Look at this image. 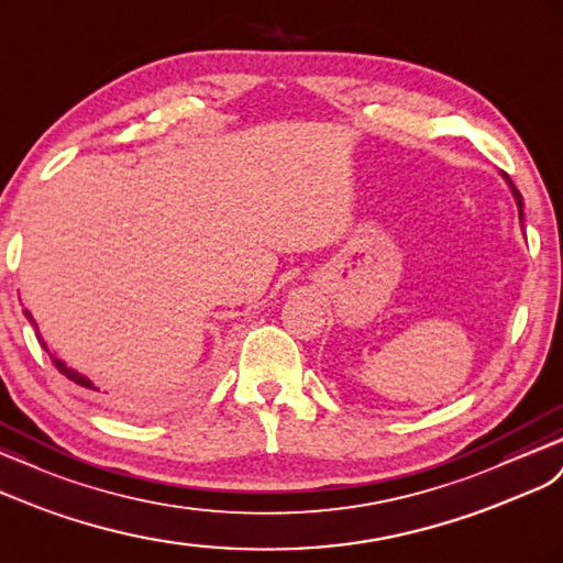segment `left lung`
I'll return each mask as SVG.
<instances>
[{
    "label": "left lung",
    "mask_w": 563,
    "mask_h": 563,
    "mask_svg": "<svg viewBox=\"0 0 563 563\" xmlns=\"http://www.w3.org/2000/svg\"><path fill=\"white\" fill-rule=\"evenodd\" d=\"M501 176H504V180H507V183L511 185V192H514V199H516V207H518V219H521V225H523V197H521V192H518V190H516V187H514V183H511V178L507 176V173H501Z\"/></svg>",
    "instance_id": "1"
}]
</instances>
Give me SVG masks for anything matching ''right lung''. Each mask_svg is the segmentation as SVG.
<instances>
[{
  "label": "right lung",
  "mask_w": 563,
  "mask_h": 563,
  "mask_svg": "<svg viewBox=\"0 0 563 563\" xmlns=\"http://www.w3.org/2000/svg\"><path fill=\"white\" fill-rule=\"evenodd\" d=\"M25 316H27V321H31L33 325H35V330H37V323H35V319H33V313L31 311H27L25 309ZM37 340H40V344H42V347H45L47 350V354H49V358H52V364L56 366V368H59V373H64V376L68 378V380H74L76 385H82V387H88V390H97V387L92 385V380L88 378V376H85V373H80V371H76V368H70V366H66V362H62V358L59 356H56L49 347H47V342L45 340H42V335H40V330H37Z\"/></svg>",
  "instance_id": "1"
}]
</instances>
